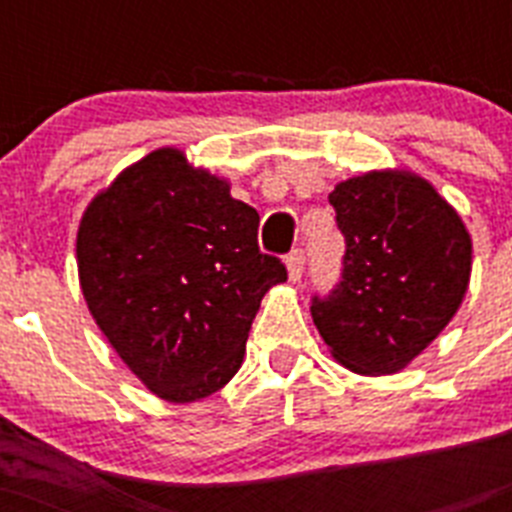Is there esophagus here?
Instances as JSON below:
<instances>
[{
  "instance_id": "esophagus-1",
  "label": "esophagus",
  "mask_w": 512,
  "mask_h": 512,
  "mask_svg": "<svg viewBox=\"0 0 512 512\" xmlns=\"http://www.w3.org/2000/svg\"><path fill=\"white\" fill-rule=\"evenodd\" d=\"M302 271H305V251H302V248H295V251L287 256L289 282H300Z\"/></svg>"
}]
</instances>
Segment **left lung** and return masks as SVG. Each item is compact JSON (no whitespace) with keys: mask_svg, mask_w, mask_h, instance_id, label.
I'll return each mask as SVG.
<instances>
[{"mask_svg":"<svg viewBox=\"0 0 512 512\" xmlns=\"http://www.w3.org/2000/svg\"><path fill=\"white\" fill-rule=\"evenodd\" d=\"M328 202L346 253L341 282L312 297V320L348 369L400 372L459 310L472 238L454 207L410 171L354 176Z\"/></svg>","mask_w":512,"mask_h":512,"instance_id":"8db88e82","label":"left lung"}]
</instances>
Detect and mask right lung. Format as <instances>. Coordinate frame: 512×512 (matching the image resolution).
I'll return each mask as SVG.
<instances>
[{"label": "right lung", "instance_id": "right-lung-1", "mask_svg": "<svg viewBox=\"0 0 512 512\" xmlns=\"http://www.w3.org/2000/svg\"><path fill=\"white\" fill-rule=\"evenodd\" d=\"M89 312L161 400L194 402L241 369L261 297L287 279L261 253L259 212L158 148L97 194L76 235Z\"/></svg>", "mask_w": 512, "mask_h": 512}]
</instances>
